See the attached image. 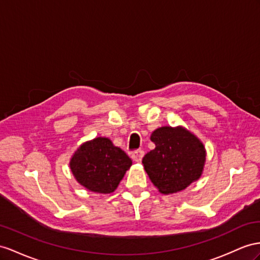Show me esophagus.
I'll use <instances>...</instances> for the list:
<instances>
[{
    "label": "esophagus",
    "mask_w": 260,
    "mask_h": 260,
    "mask_svg": "<svg viewBox=\"0 0 260 260\" xmlns=\"http://www.w3.org/2000/svg\"><path fill=\"white\" fill-rule=\"evenodd\" d=\"M143 157H144V151L143 150H136V151H134L132 154V159L134 161H136V162H139V161H142V159H143Z\"/></svg>",
    "instance_id": "obj_1"
}]
</instances>
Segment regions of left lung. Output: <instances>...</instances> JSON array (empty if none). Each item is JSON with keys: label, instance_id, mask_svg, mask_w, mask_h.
<instances>
[{"label": "left lung", "instance_id": "1", "mask_svg": "<svg viewBox=\"0 0 260 260\" xmlns=\"http://www.w3.org/2000/svg\"><path fill=\"white\" fill-rule=\"evenodd\" d=\"M155 149L143 158L144 168L160 193L182 191L201 177L206 152L200 139L182 126H162L152 132Z\"/></svg>", "mask_w": 260, "mask_h": 260}]
</instances>
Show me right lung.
<instances>
[{
    "label": "right lung",
    "instance_id": "1",
    "mask_svg": "<svg viewBox=\"0 0 260 260\" xmlns=\"http://www.w3.org/2000/svg\"><path fill=\"white\" fill-rule=\"evenodd\" d=\"M132 166V159L106 137L83 143L73 154L70 169L76 180L89 191L112 193Z\"/></svg>",
    "mask_w": 260,
    "mask_h": 260
}]
</instances>
